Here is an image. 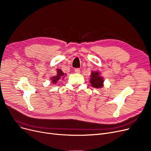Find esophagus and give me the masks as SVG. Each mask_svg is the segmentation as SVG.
Instances as JSON below:
<instances>
[{"label":"esophagus","instance_id":"1","mask_svg":"<svg viewBox=\"0 0 151 151\" xmlns=\"http://www.w3.org/2000/svg\"><path fill=\"white\" fill-rule=\"evenodd\" d=\"M74 71H75V72H76V73H77V74H79V73L81 72V70H80V69H79V68H75Z\"/></svg>","mask_w":151,"mask_h":151}]
</instances>
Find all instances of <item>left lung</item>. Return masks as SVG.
<instances>
[{"mask_svg":"<svg viewBox=\"0 0 151 151\" xmlns=\"http://www.w3.org/2000/svg\"><path fill=\"white\" fill-rule=\"evenodd\" d=\"M103 78L99 76L98 72H94L91 73L90 83L93 88H100L103 86Z\"/></svg>","mask_w":151,"mask_h":151,"instance_id":"obj_1","label":"left lung"}]
</instances>
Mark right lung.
Returning <instances> with one entry per match:
<instances>
[{"mask_svg":"<svg viewBox=\"0 0 151 151\" xmlns=\"http://www.w3.org/2000/svg\"><path fill=\"white\" fill-rule=\"evenodd\" d=\"M65 76H64V73H63L61 70L60 69H57V75L56 76L52 77L51 78V81H52V83L55 84L62 77Z\"/></svg>","mask_w":151,"mask_h":151,"instance_id":"obj_1","label":"right lung"}]
</instances>
